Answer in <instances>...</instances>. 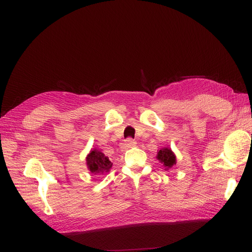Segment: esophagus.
<instances>
[{"label":"esophagus","instance_id":"esophagus-1","mask_svg":"<svg viewBox=\"0 0 252 252\" xmlns=\"http://www.w3.org/2000/svg\"><path fill=\"white\" fill-rule=\"evenodd\" d=\"M135 144H136L135 140L132 139V138H127L126 142H125V144H124V147H125V149L131 148V147H133V146H135Z\"/></svg>","mask_w":252,"mask_h":252}]
</instances>
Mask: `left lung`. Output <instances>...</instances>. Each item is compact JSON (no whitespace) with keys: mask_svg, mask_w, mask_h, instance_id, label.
<instances>
[{"mask_svg":"<svg viewBox=\"0 0 252 252\" xmlns=\"http://www.w3.org/2000/svg\"><path fill=\"white\" fill-rule=\"evenodd\" d=\"M157 159L159 160L163 164V166L165 167V171L176 165V156L174 155L172 149L168 147L160 149L159 153H158Z\"/></svg>","mask_w":252,"mask_h":252,"instance_id":"left-lung-1","label":"left lung"}]
</instances>
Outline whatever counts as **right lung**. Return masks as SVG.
<instances>
[{
	"mask_svg": "<svg viewBox=\"0 0 252 252\" xmlns=\"http://www.w3.org/2000/svg\"><path fill=\"white\" fill-rule=\"evenodd\" d=\"M86 161L88 169H89L90 173L94 175L107 173L113 166V163L109 161L108 157L97 149L91 150V153L87 156Z\"/></svg>",
	"mask_w": 252,
	"mask_h": 252,
	"instance_id": "right-lung-1",
	"label": "right lung"
}]
</instances>
